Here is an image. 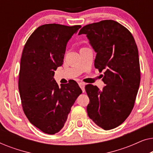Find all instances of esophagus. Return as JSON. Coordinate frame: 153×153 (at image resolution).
<instances>
[{
  "label": "esophagus",
  "mask_w": 153,
  "mask_h": 153,
  "mask_svg": "<svg viewBox=\"0 0 153 153\" xmlns=\"http://www.w3.org/2000/svg\"><path fill=\"white\" fill-rule=\"evenodd\" d=\"M79 85L80 86V88L82 90V91L84 93L85 92V83H79Z\"/></svg>",
  "instance_id": "esophagus-1"
}]
</instances>
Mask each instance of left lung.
Returning <instances> with one entry per match:
<instances>
[{
  "label": "left lung",
  "mask_w": 153,
  "mask_h": 153,
  "mask_svg": "<svg viewBox=\"0 0 153 153\" xmlns=\"http://www.w3.org/2000/svg\"><path fill=\"white\" fill-rule=\"evenodd\" d=\"M85 34L97 53L95 68L104 71L102 91L92 84L85 89L90 102L89 118L105 130L116 128L129 116L134 105L141 74L139 52L134 37L123 25L103 20L83 26L79 35Z\"/></svg>",
  "instance_id": "8db88e82"
}]
</instances>
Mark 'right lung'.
I'll return each mask as SVG.
<instances>
[{"label":"right lung","instance_id":"add662e5","mask_svg":"<svg viewBox=\"0 0 153 153\" xmlns=\"http://www.w3.org/2000/svg\"><path fill=\"white\" fill-rule=\"evenodd\" d=\"M49 24L39 26L25 44L19 75L23 110L27 118L44 133L54 134L63 127L82 91L76 81L60 85L54 70L63 62L67 43L81 28Z\"/></svg>","mask_w":153,"mask_h":153}]
</instances>
